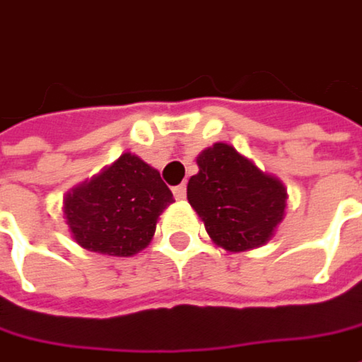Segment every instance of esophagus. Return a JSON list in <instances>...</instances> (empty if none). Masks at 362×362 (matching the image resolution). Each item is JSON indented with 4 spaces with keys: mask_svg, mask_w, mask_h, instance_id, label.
<instances>
[{
    "mask_svg": "<svg viewBox=\"0 0 362 362\" xmlns=\"http://www.w3.org/2000/svg\"><path fill=\"white\" fill-rule=\"evenodd\" d=\"M174 197L182 201V199H186V184H180V186H176L174 188Z\"/></svg>",
    "mask_w": 362,
    "mask_h": 362,
    "instance_id": "obj_1",
    "label": "esophagus"
}]
</instances>
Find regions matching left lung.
Instances as JSON below:
<instances>
[{"mask_svg": "<svg viewBox=\"0 0 362 362\" xmlns=\"http://www.w3.org/2000/svg\"><path fill=\"white\" fill-rule=\"evenodd\" d=\"M197 163L186 194L211 240L229 252L268 242L285 215V186L227 143L204 149Z\"/></svg>", "mask_w": 362, "mask_h": 362, "instance_id": "8db88e82", "label": "left lung"}]
</instances>
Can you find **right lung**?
<instances>
[{"label": "right lung", "mask_w": 362, "mask_h": 362, "mask_svg": "<svg viewBox=\"0 0 362 362\" xmlns=\"http://www.w3.org/2000/svg\"><path fill=\"white\" fill-rule=\"evenodd\" d=\"M174 197L160 172L124 153L94 180L69 192L63 211L81 247L133 256L151 242L158 217Z\"/></svg>", "instance_id": "1"}]
</instances>
